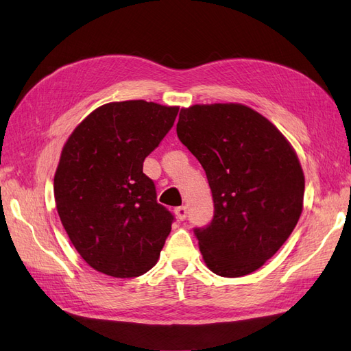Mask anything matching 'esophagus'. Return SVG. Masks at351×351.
Here are the masks:
<instances>
[{
	"instance_id": "34e87169",
	"label": "esophagus",
	"mask_w": 351,
	"mask_h": 351,
	"mask_svg": "<svg viewBox=\"0 0 351 351\" xmlns=\"http://www.w3.org/2000/svg\"><path fill=\"white\" fill-rule=\"evenodd\" d=\"M174 213H176V216H177V219L184 221L186 217H187V208H186V206L176 208V209H174Z\"/></svg>"
}]
</instances>
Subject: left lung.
<instances>
[{"mask_svg": "<svg viewBox=\"0 0 351 351\" xmlns=\"http://www.w3.org/2000/svg\"><path fill=\"white\" fill-rule=\"evenodd\" d=\"M177 136L212 190L213 219L193 229L204 263L222 277L256 271L286 243L304 206L305 177L292 145L235 103L181 108Z\"/></svg>", "mask_w": 351, "mask_h": 351, "instance_id": "left-lung-1", "label": "left lung"}]
</instances>
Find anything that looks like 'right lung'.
<instances>
[{
  "instance_id": "add662e5",
  "label": "right lung",
  "mask_w": 351,
  "mask_h": 351,
  "mask_svg": "<svg viewBox=\"0 0 351 351\" xmlns=\"http://www.w3.org/2000/svg\"><path fill=\"white\" fill-rule=\"evenodd\" d=\"M178 107L129 100L95 108L72 132L53 178L72 245L94 270L138 277L160 258L173 213L156 202L143 161L174 125Z\"/></svg>"
}]
</instances>
